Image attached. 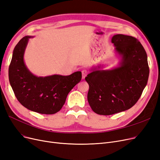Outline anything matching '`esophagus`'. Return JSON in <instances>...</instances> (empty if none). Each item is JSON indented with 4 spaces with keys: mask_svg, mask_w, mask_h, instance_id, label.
Here are the masks:
<instances>
[{
    "mask_svg": "<svg viewBox=\"0 0 160 160\" xmlns=\"http://www.w3.org/2000/svg\"><path fill=\"white\" fill-rule=\"evenodd\" d=\"M81 73H82V79H85V77H86L87 75L88 74V71H87V70L84 69V70H82V71H81Z\"/></svg>",
    "mask_w": 160,
    "mask_h": 160,
    "instance_id": "1",
    "label": "esophagus"
}]
</instances>
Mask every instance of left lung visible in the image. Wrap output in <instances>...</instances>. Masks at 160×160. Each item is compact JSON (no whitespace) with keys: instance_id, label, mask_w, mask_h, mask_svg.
Returning <instances> with one entry per match:
<instances>
[{"instance_id":"left-lung-1","label":"left lung","mask_w":160,"mask_h":160,"mask_svg":"<svg viewBox=\"0 0 160 160\" xmlns=\"http://www.w3.org/2000/svg\"><path fill=\"white\" fill-rule=\"evenodd\" d=\"M111 42L122 58L118 67L111 70L95 68L85 78L89 85L88 102L92 111L101 115L132 107L141 97L150 73L146 52L138 40L117 34Z\"/></svg>"}]
</instances>
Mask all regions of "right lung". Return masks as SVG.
Returning a JSON list of instances; mask_svg holds the SVG:
<instances>
[{
  "mask_svg": "<svg viewBox=\"0 0 160 160\" xmlns=\"http://www.w3.org/2000/svg\"><path fill=\"white\" fill-rule=\"evenodd\" d=\"M31 38L24 36L14 49L8 69L10 84L22 105L36 112L53 114L61 110L68 93L80 82L81 72L44 78L33 75L24 62L25 49Z\"/></svg>",
  "mask_w": 160,
  "mask_h": 160,
  "instance_id": "right-lung-1",
  "label": "right lung"
}]
</instances>
